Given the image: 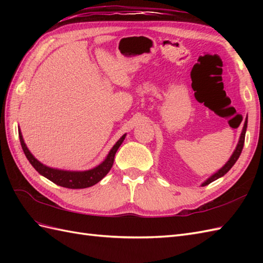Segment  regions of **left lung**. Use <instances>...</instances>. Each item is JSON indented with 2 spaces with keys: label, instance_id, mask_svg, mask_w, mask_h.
<instances>
[{
  "label": "left lung",
  "instance_id": "1",
  "mask_svg": "<svg viewBox=\"0 0 263 263\" xmlns=\"http://www.w3.org/2000/svg\"><path fill=\"white\" fill-rule=\"evenodd\" d=\"M247 127H248V117H247V120H245V123H244V126H243V131H242V133H241V138H239V141H238V143H237V147H236V149H235V152L233 153V155H232V157L230 158V160L227 161V163L225 164V166L222 167V168H220L219 171H218L216 174H214L212 175L211 177H209L208 180H206L204 183H202V186H205V185H208V184H210L211 182H214V181H216L217 178H219V177H221V176H224L226 173L230 171L232 167L234 166V164L236 163V160L238 159V157H239V155H241V153H242V149H243V146H244V140H245V132H247Z\"/></svg>",
  "mask_w": 263,
  "mask_h": 263
}]
</instances>
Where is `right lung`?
Wrapping results in <instances>:
<instances>
[{
    "label": "right lung",
    "instance_id": "right-lung-1",
    "mask_svg": "<svg viewBox=\"0 0 263 263\" xmlns=\"http://www.w3.org/2000/svg\"><path fill=\"white\" fill-rule=\"evenodd\" d=\"M19 139L22 150L26 155L27 159L29 160V163L32 165L33 168H35L39 174L45 176L48 178L49 181L57 184V185L68 187V189H86L89 186H92L95 184H97L100 180H103V177L106 176V174L110 171L111 166L114 163V157L117 152V149L120 148L122 142L124 141L125 135L122 136L119 141L115 143V146L110 149L107 157L103 161L102 164L98 165L95 168L90 171H85V172H69V171H61V170H54L49 168V167L43 165L42 163L33 157L30 154L29 150H28L26 143L22 139L21 132L19 131Z\"/></svg>",
    "mask_w": 263,
    "mask_h": 263
}]
</instances>
